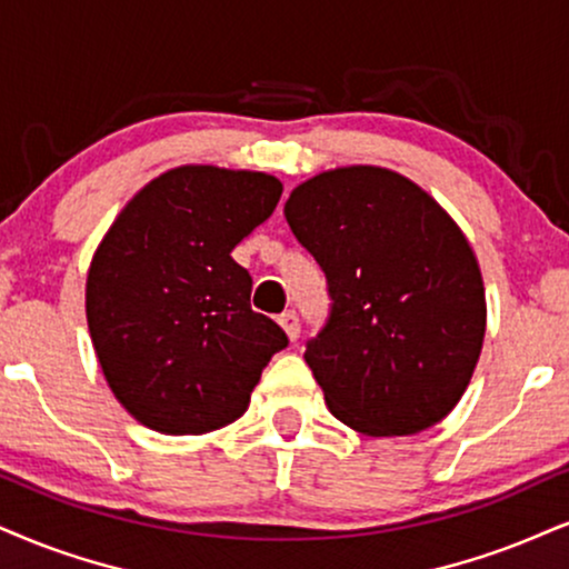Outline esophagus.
Listing matches in <instances>:
<instances>
[{
	"mask_svg": "<svg viewBox=\"0 0 569 569\" xmlns=\"http://www.w3.org/2000/svg\"><path fill=\"white\" fill-rule=\"evenodd\" d=\"M279 325H282L284 335H287V338H290L292 342H296V340L300 338V325H298L296 311H284L282 317H279Z\"/></svg>",
	"mask_w": 569,
	"mask_h": 569,
	"instance_id": "esophagus-1",
	"label": "esophagus"
}]
</instances>
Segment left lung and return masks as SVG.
Here are the masks:
<instances>
[{"label":"left lung","instance_id":"1","mask_svg":"<svg viewBox=\"0 0 569 569\" xmlns=\"http://www.w3.org/2000/svg\"><path fill=\"white\" fill-rule=\"evenodd\" d=\"M284 219L327 273L332 311L306 346L329 411L356 432L413 435L461 401L486 338V287L465 231L380 166L321 171Z\"/></svg>","mask_w":569,"mask_h":569}]
</instances>
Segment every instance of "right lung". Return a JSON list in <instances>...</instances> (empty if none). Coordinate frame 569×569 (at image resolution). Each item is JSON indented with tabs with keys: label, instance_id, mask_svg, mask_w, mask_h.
Returning <instances> with one entry per match:
<instances>
[{
	"label": "right lung",
	"instance_id": "obj_1",
	"mask_svg": "<svg viewBox=\"0 0 569 569\" xmlns=\"http://www.w3.org/2000/svg\"><path fill=\"white\" fill-rule=\"evenodd\" d=\"M282 181L261 171L179 166L126 202L97 244L87 321L104 380L137 422L202 435L248 411L287 335L250 308L231 250L263 223Z\"/></svg>",
	"mask_w": 569,
	"mask_h": 569
}]
</instances>
